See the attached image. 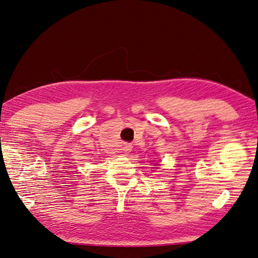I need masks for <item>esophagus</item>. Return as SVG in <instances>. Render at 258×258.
Returning a JSON list of instances; mask_svg holds the SVG:
<instances>
[{"label":"esophagus","instance_id":"obj_1","mask_svg":"<svg viewBox=\"0 0 258 258\" xmlns=\"http://www.w3.org/2000/svg\"><path fill=\"white\" fill-rule=\"evenodd\" d=\"M123 150H124L125 154H128V152H131V150H132V146L125 145V146L123 147Z\"/></svg>","mask_w":258,"mask_h":258}]
</instances>
